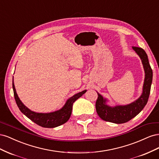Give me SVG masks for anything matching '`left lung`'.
I'll use <instances>...</instances> for the list:
<instances>
[{
    "instance_id": "8db88e82",
    "label": "left lung",
    "mask_w": 159,
    "mask_h": 159,
    "mask_svg": "<svg viewBox=\"0 0 159 159\" xmlns=\"http://www.w3.org/2000/svg\"><path fill=\"white\" fill-rule=\"evenodd\" d=\"M133 49L141 57L145 72V78L143 85V91L141 96L133 103L124 105L111 107L105 105V100L100 94L95 103V108L99 117L104 121L117 124L128 122L140 113L147 103L152 80V70L148 62L145 51L140 47L133 46Z\"/></svg>"
}]
</instances>
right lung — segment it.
<instances>
[{
  "mask_svg": "<svg viewBox=\"0 0 159 159\" xmlns=\"http://www.w3.org/2000/svg\"><path fill=\"white\" fill-rule=\"evenodd\" d=\"M12 88L14 91V99H15L16 103L19 109L20 110V111L23 114H25L28 118H29L34 123L38 125L39 126L45 128L56 127L68 121L71 116L73 103H74L75 101L80 98L81 95L86 92V90H84L81 91V92L74 95L73 97L70 98L67 101V102L66 103L63 108L59 111L50 113H37L31 111L30 110L25 107L20 102V100L18 98L17 93L16 92V89L15 88H14L13 81Z\"/></svg>",
  "mask_w": 159,
  "mask_h": 159,
  "instance_id": "add662e5",
  "label": "right lung"
}]
</instances>
